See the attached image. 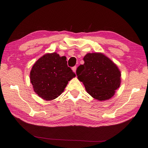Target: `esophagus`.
Wrapping results in <instances>:
<instances>
[{
	"mask_svg": "<svg viewBox=\"0 0 148 148\" xmlns=\"http://www.w3.org/2000/svg\"><path fill=\"white\" fill-rule=\"evenodd\" d=\"M76 66H74V67H72V71H73L74 72H76Z\"/></svg>",
	"mask_w": 148,
	"mask_h": 148,
	"instance_id": "esophagus-1",
	"label": "esophagus"
}]
</instances>
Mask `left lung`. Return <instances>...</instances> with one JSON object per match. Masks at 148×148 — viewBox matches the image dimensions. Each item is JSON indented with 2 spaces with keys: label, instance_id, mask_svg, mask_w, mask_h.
Returning <instances> with one entry per match:
<instances>
[{
  "label": "left lung",
  "instance_id": "obj_1",
  "mask_svg": "<svg viewBox=\"0 0 148 148\" xmlns=\"http://www.w3.org/2000/svg\"><path fill=\"white\" fill-rule=\"evenodd\" d=\"M84 64L76 70L88 93L99 100L109 99L120 85L121 73L117 66L102 53H88Z\"/></svg>",
  "mask_w": 148,
  "mask_h": 148
}]
</instances>
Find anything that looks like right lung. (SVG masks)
I'll list each match as a JSON object with an SVG mask.
<instances>
[{"instance_id": "add662e5", "label": "right lung", "mask_w": 148, "mask_h": 148, "mask_svg": "<svg viewBox=\"0 0 148 148\" xmlns=\"http://www.w3.org/2000/svg\"><path fill=\"white\" fill-rule=\"evenodd\" d=\"M65 56L56 53L40 57L30 71V82L35 92L42 99L51 100L64 92L68 81L76 74L68 67Z\"/></svg>"}]
</instances>
